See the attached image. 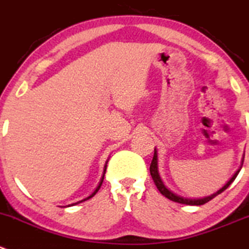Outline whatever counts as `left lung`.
<instances>
[{
    "instance_id": "left-lung-1",
    "label": "left lung",
    "mask_w": 249,
    "mask_h": 249,
    "mask_svg": "<svg viewBox=\"0 0 249 249\" xmlns=\"http://www.w3.org/2000/svg\"><path fill=\"white\" fill-rule=\"evenodd\" d=\"M243 159H245V156H243V158H242V161H241L240 169H238L237 171H236L235 174H233V176L231 177V178H230L229 181H227L226 183H225L224 186H222L221 188L219 189V191H216V192H215V193L210 194V196H207V197H202V198L182 197V196H179V194L175 193V192H172L171 189L167 188L166 184L164 183L162 178H161V177H160V174H159L158 150H156V148L154 149L153 161H151V164H150V175H151V177H153V179H154V183L156 184L158 189H159V191H160V193H161L162 196H165V197H166V198H169L170 200H172V202H177V203H181V204H186V205H203V204H205V203L209 202V200H212L213 198L216 197L217 194L222 193V192H224L225 189H226L227 187L230 186V184H231L233 181H235V178H236V177H237L238 172H240L241 169H242Z\"/></svg>"
}]
</instances>
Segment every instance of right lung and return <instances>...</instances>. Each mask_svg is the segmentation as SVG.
Wrapping results in <instances>:
<instances>
[{
  "label": "right lung",
  "instance_id": "right-lung-1",
  "mask_svg": "<svg viewBox=\"0 0 249 249\" xmlns=\"http://www.w3.org/2000/svg\"><path fill=\"white\" fill-rule=\"evenodd\" d=\"M107 162H108V159H107V161L105 162V166H104V172H103V176H101V179H100V182H99V184H98V187H96L95 189H94V192L93 193L90 194V196H88L87 198H84V199H82V200H79V202H75V203H72V204H68V205H66V207H73V205H75V204H79V203H82V202H85V200H88V199H90L91 197H94V196H95L96 193H98V191L99 189H100V187H101V184H103V181H104V176H105V172H106V167H107ZM65 208V207H63Z\"/></svg>",
  "mask_w": 249,
  "mask_h": 249
}]
</instances>
